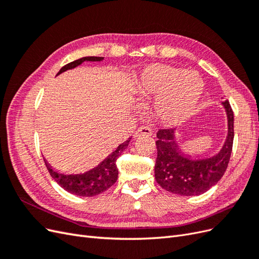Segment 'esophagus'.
<instances>
[{
	"label": "esophagus",
	"mask_w": 259,
	"mask_h": 259,
	"mask_svg": "<svg viewBox=\"0 0 259 259\" xmlns=\"http://www.w3.org/2000/svg\"><path fill=\"white\" fill-rule=\"evenodd\" d=\"M152 132H151V128L149 126H140L134 134V137H140V136H151Z\"/></svg>",
	"instance_id": "esophagus-1"
}]
</instances>
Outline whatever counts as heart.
<instances>
[{"label": "heart", "instance_id": "obj_1", "mask_svg": "<svg viewBox=\"0 0 259 259\" xmlns=\"http://www.w3.org/2000/svg\"><path fill=\"white\" fill-rule=\"evenodd\" d=\"M202 88L198 73L155 64L145 69L137 91L143 96H159L155 104L156 113L164 122L177 124L192 113Z\"/></svg>", "mask_w": 259, "mask_h": 259}]
</instances>
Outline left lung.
<instances>
[{
  "label": "left lung",
  "instance_id": "1",
  "mask_svg": "<svg viewBox=\"0 0 259 259\" xmlns=\"http://www.w3.org/2000/svg\"><path fill=\"white\" fill-rule=\"evenodd\" d=\"M228 116V136L223 149L209 159L191 160L180 152L174 140V131L160 128L155 142L158 156L154 176L158 184L168 192L190 197L206 192L224 176L228 167L233 145V111L228 100L223 103Z\"/></svg>",
  "mask_w": 259,
  "mask_h": 259
}]
</instances>
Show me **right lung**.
Returning <instances> with one entry per match:
<instances>
[{"label": "right lung", "mask_w": 259, "mask_h": 259, "mask_svg": "<svg viewBox=\"0 0 259 259\" xmlns=\"http://www.w3.org/2000/svg\"><path fill=\"white\" fill-rule=\"evenodd\" d=\"M104 57H83L80 59H76L72 62H69L66 66L60 69L58 74L66 71V70L75 68L76 66L81 65L83 61H100L103 60ZM131 138H128L126 142L121 144L116 148V150L113 151L110 155L108 156L106 160L101 162L99 165L95 168H93L84 174H77V175H65L61 173H57L56 170L52 169L46 161L45 165L48 167L51 176L55 179L60 187L70 193L80 195V197H94V195H98L99 193H103L107 189H109L111 186L114 185L117 179V170L116 167V160L121 153L125 150L130 144Z\"/></svg>", "instance_id": "right-lung-1"}]
</instances>
